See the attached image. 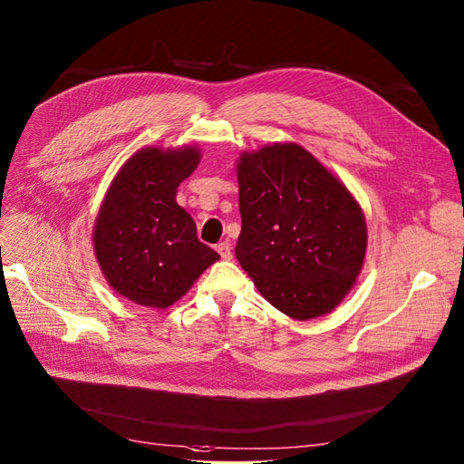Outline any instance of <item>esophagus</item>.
Listing matches in <instances>:
<instances>
[{
  "label": "esophagus",
  "mask_w": 464,
  "mask_h": 464,
  "mask_svg": "<svg viewBox=\"0 0 464 464\" xmlns=\"http://www.w3.org/2000/svg\"><path fill=\"white\" fill-rule=\"evenodd\" d=\"M216 250H218V254L224 257V259H231V245L227 243V240H224V243H219L218 246H216Z\"/></svg>",
  "instance_id": "1"
}]
</instances>
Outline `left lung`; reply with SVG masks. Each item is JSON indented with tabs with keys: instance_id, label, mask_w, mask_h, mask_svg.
<instances>
[{
	"instance_id": "obj_1",
	"label": "left lung",
	"mask_w": 464,
	"mask_h": 464,
	"mask_svg": "<svg viewBox=\"0 0 464 464\" xmlns=\"http://www.w3.org/2000/svg\"><path fill=\"white\" fill-rule=\"evenodd\" d=\"M237 163L240 267L280 313L295 320L332 313L366 257V218L356 198L294 142L245 151Z\"/></svg>"
}]
</instances>
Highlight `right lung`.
<instances>
[{"label": "right lung", "mask_w": 464, "mask_h": 464, "mask_svg": "<svg viewBox=\"0 0 464 464\" xmlns=\"http://www.w3.org/2000/svg\"><path fill=\"white\" fill-rule=\"evenodd\" d=\"M198 160L200 150L191 146L138 150L100 205L92 231L96 261L108 285L136 305L170 307L219 259L176 203L178 186Z\"/></svg>", "instance_id": "add662e5"}]
</instances>
